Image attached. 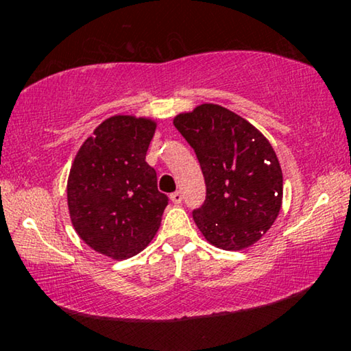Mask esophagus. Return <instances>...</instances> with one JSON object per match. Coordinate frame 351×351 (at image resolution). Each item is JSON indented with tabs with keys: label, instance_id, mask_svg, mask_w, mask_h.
Wrapping results in <instances>:
<instances>
[{
	"label": "esophagus",
	"instance_id": "esophagus-1",
	"mask_svg": "<svg viewBox=\"0 0 351 351\" xmlns=\"http://www.w3.org/2000/svg\"><path fill=\"white\" fill-rule=\"evenodd\" d=\"M170 199H171V203H173V204H180L181 201H182V193H181V192L171 193V195H170Z\"/></svg>",
	"mask_w": 351,
	"mask_h": 351
}]
</instances>
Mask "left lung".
Segmentation results:
<instances>
[{"mask_svg":"<svg viewBox=\"0 0 351 351\" xmlns=\"http://www.w3.org/2000/svg\"><path fill=\"white\" fill-rule=\"evenodd\" d=\"M197 153L206 201L193 219L210 245L241 251L268 232L280 212L283 175L274 148L246 119L203 104L173 119Z\"/></svg>","mask_w":351,"mask_h":351,"instance_id":"8db88e82","label":"left lung"}]
</instances>
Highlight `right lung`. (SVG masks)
I'll list each match as a JSON object with an SVG mask.
<instances>
[{"label":"right lung","instance_id":"obj_1","mask_svg":"<svg viewBox=\"0 0 351 351\" xmlns=\"http://www.w3.org/2000/svg\"><path fill=\"white\" fill-rule=\"evenodd\" d=\"M156 122L111 116L83 142L71 165L68 209L77 235L114 260L139 254L161 226L167 195L145 162Z\"/></svg>","mask_w":351,"mask_h":351}]
</instances>
